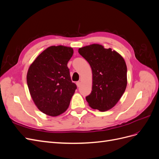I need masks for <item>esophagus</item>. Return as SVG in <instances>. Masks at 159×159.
<instances>
[{
    "label": "esophagus",
    "instance_id": "1",
    "mask_svg": "<svg viewBox=\"0 0 159 159\" xmlns=\"http://www.w3.org/2000/svg\"><path fill=\"white\" fill-rule=\"evenodd\" d=\"M76 85H77V86H78V88L80 87V85H81V82H80V81H77Z\"/></svg>",
    "mask_w": 159,
    "mask_h": 159
}]
</instances>
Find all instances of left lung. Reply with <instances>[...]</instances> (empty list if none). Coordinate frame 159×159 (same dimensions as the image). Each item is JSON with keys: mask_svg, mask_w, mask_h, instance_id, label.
I'll return each instance as SVG.
<instances>
[{"mask_svg": "<svg viewBox=\"0 0 159 159\" xmlns=\"http://www.w3.org/2000/svg\"><path fill=\"white\" fill-rule=\"evenodd\" d=\"M79 54L92 70V91L86 97L89 106L100 111L113 108L125 91L127 66L123 57L111 48L93 44L80 48Z\"/></svg>", "mask_w": 159, "mask_h": 159, "instance_id": "left-lung-1", "label": "left lung"}]
</instances>
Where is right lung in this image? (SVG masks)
Returning <instances> with one entry per match:
<instances>
[{
  "instance_id": "obj_1",
  "label": "right lung",
  "mask_w": 159,
  "mask_h": 159,
  "mask_svg": "<svg viewBox=\"0 0 159 159\" xmlns=\"http://www.w3.org/2000/svg\"><path fill=\"white\" fill-rule=\"evenodd\" d=\"M73 54L71 47L52 46L28 68L26 81L33 102L49 116L56 117L66 111L77 88L67 66Z\"/></svg>"
}]
</instances>
